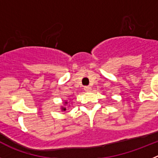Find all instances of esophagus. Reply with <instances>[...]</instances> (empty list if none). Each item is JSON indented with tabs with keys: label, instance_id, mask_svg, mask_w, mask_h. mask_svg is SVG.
Masks as SVG:
<instances>
[{
	"label": "esophagus",
	"instance_id": "34e87169",
	"mask_svg": "<svg viewBox=\"0 0 158 158\" xmlns=\"http://www.w3.org/2000/svg\"><path fill=\"white\" fill-rule=\"evenodd\" d=\"M84 89H85V92H91L92 89L90 86H85V87L84 88Z\"/></svg>",
	"mask_w": 158,
	"mask_h": 158
}]
</instances>
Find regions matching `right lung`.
<instances>
[{"label": "right lung", "instance_id": "1", "mask_svg": "<svg viewBox=\"0 0 158 158\" xmlns=\"http://www.w3.org/2000/svg\"><path fill=\"white\" fill-rule=\"evenodd\" d=\"M68 104H69V103H68V100H65V101L63 102V106H61V110H62V111H65V110H66V107H65V106Z\"/></svg>", "mask_w": 158, "mask_h": 158}]
</instances>
